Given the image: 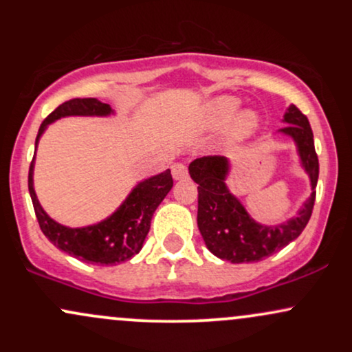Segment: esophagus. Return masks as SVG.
Instances as JSON below:
<instances>
[{"mask_svg":"<svg viewBox=\"0 0 352 352\" xmlns=\"http://www.w3.org/2000/svg\"><path fill=\"white\" fill-rule=\"evenodd\" d=\"M172 177H173V180H185L188 177L187 167L180 162L173 164L172 165Z\"/></svg>","mask_w":352,"mask_h":352,"instance_id":"1","label":"esophagus"}]
</instances>
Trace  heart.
<instances>
[{
  "label": "heart",
  "instance_id": "b5f03b06",
  "mask_svg": "<svg viewBox=\"0 0 352 352\" xmlns=\"http://www.w3.org/2000/svg\"><path fill=\"white\" fill-rule=\"evenodd\" d=\"M241 106V100L235 96H217L210 99L201 109V124L207 129H220L225 126L223 139L227 144H240L258 132L261 125V117L253 109H243L236 112Z\"/></svg>",
  "mask_w": 352,
  "mask_h": 352
}]
</instances>
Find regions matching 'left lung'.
<instances>
[{
    "instance_id": "8db88e82",
    "label": "left lung",
    "mask_w": 352,
    "mask_h": 352,
    "mask_svg": "<svg viewBox=\"0 0 352 352\" xmlns=\"http://www.w3.org/2000/svg\"><path fill=\"white\" fill-rule=\"evenodd\" d=\"M278 135L292 139L296 145L301 168L309 179L311 195L298 213L274 225L260 223L250 215L236 195L230 192L227 179L232 160L227 157H201L188 165L192 180L199 185L197 223L207 248L220 260L232 263H254L280 252L301 235L308 225L316 199L319 162L314 151L313 131L308 117L293 104L286 109Z\"/></svg>"
}]
</instances>
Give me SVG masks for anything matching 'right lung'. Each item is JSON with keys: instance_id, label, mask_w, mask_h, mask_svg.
<instances>
[{"instance_id": "1", "label": "right lung", "mask_w": 352, "mask_h": 352, "mask_svg": "<svg viewBox=\"0 0 352 352\" xmlns=\"http://www.w3.org/2000/svg\"><path fill=\"white\" fill-rule=\"evenodd\" d=\"M111 116H116L114 109L96 98L66 100L44 119L39 127L38 137H36V151H38L39 139L46 132L47 125L56 120L64 119V117ZM34 160L36 153L30 167L28 187H30V195L33 200L39 227L44 235L50 238L51 243L58 246L60 252L71 254L84 263L119 265L135 256L142 250L145 236L151 230L153 212L173 187L172 173L167 168L165 172L137 182V185L129 192L119 208H116L107 218L98 223L87 225V227L72 228L51 218L39 204L34 190Z\"/></svg>"}]
</instances>
